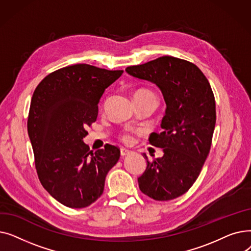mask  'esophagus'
Returning a JSON list of instances; mask_svg holds the SVG:
<instances>
[{
	"label": "esophagus",
	"mask_w": 251,
	"mask_h": 251,
	"mask_svg": "<svg viewBox=\"0 0 251 251\" xmlns=\"http://www.w3.org/2000/svg\"><path fill=\"white\" fill-rule=\"evenodd\" d=\"M130 152H131V151H129V150L125 149V148H122V149H121V155H122V156H125V155L129 154Z\"/></svg>",
	"instance_id": "1"
}]
</instances>
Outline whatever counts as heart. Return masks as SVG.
<instances>
[{"label": "heart", "mask_w": 251, "mask_h": 251, "mask_svg": "<svg viewBox=\"0 0 251 251\" xmlns=\"http://www.w3.org/2000/svg\"><path fill=\"white\" fill-rule=\"evenodd\" d=\"M137 91H148V90H137ZM122 139L124 140V141H129L130 140V136L129 135H127V134H125V135H123L122 136Z\"/></svg>", "instance_id": "obj_1"}]
</instances>
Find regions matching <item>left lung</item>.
Listing matches in <instances>:
<instances>
[{"instance_id": "obj_1", "label": "left lung", "mask_w": 251, "mask_h": 251, "mask_svg": "<svg viewBox=\"0 0 251 251\" xmlns=\"http://www.w3.org/2000/svg\"><path fill=\"white\" fill-rule=\"evenodd\" d=\"M126 72L154 83L162 91L166 113L161 133L150 136L151 146L164 149L150 162L138 185L154 201H171L189 190L208 155L216 126V101L209 82L193 63L164 56L130 66Z\"/></svg>"}]
</instances>
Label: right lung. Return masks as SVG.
I'll use <instances>...</instances> for the list:
<instances>
[{"label":"right lung","mask_w":251,"mask_h":251,"mask_svg":"<svg viewBox=\"0 0 251 251\" xmlns=\"http://www.w3.org/2000/svg\"><path fill=\"white\" fill-rule=\"evenodd\" d=\"M122 73L75 64L46 76L33 92L27 130L36 172L44 188L66 206L95 202L120 157L117 147L105 144L94 152L83 138L97 120L105 88Z\"/></svg>","instance_id":"obj_1"}]
</instances>
